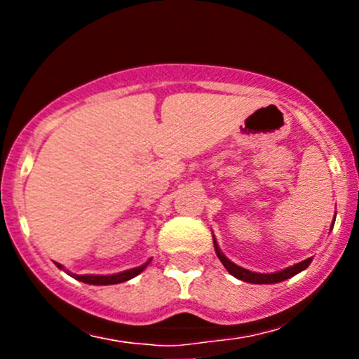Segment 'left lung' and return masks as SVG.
Segmentation results:
<instances>
[{"instance_id":"left-lung-1","label":"left lung","mask_w":359,"mask_h":359,"mask_svg":"<svg viewBox=\"0 0 359 359\" xmlns=\"http://www.w3.org/2000/svg\"><path fill=\"white\" fill-rule=\"evenodd\" d=\"M213 247H215L217 257H219V259H220V262L224 264V267H226V269L229 271V273L233 274L234 278H238V280H241V281H247V283H253V285L280 283V281L288 280V278L295 276V274H299L300 271H304V269H306V267H309L311 260H313V257H309V259L302 260V262L295 264V266H292V267H287V269H283V271H278V273L260 274V273H252V271L243 269V267H240V266H236V264H234V262H231V260L227 259V257L224 255L222 252H220L219 245L215 243V240H213Z\"/></svg>"}]
</instances>
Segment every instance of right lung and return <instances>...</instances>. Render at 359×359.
Masks as SVG:
<instances>
[{
	"label": "right lung",
	"instance_id": "1",
	"mask_svg": "<svg viewBox=\"0 0 359 359\" xmlns=\"http://www.w3.org/2000/svg\"><path fill=\"white\" fill-rule=\"evenodd\" d=\"M149 262L151 260H147L144 266L133 267V269L123 271V273H118V274H109V276H95V274H71V276L76 278L78 281H83V283H88V285H116V283H123V281H128L132 280V278H135L137 274H140L147 266H149ZM57 267L62 269L60 264H57Z\"/></svg>",
	"mask_w": 359,
	"mask_h": 359
}]
</instances>
